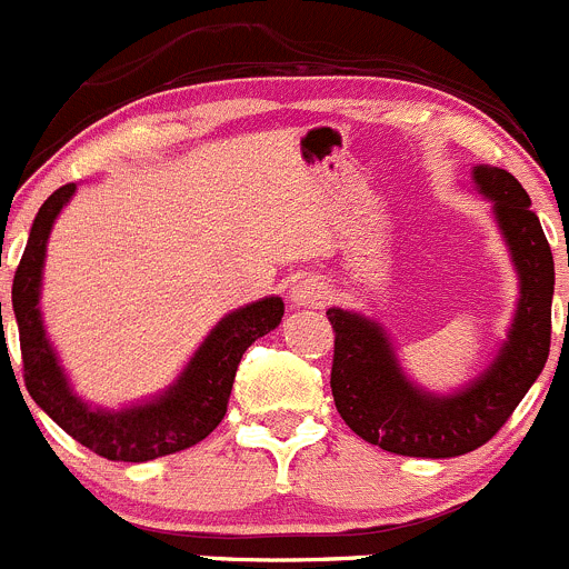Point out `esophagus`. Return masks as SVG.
<instances>
[{"label": "esophagus", "instance_id": "esophagus-1", "mask_svg": "<svg viewBox=\"0 0 569 569\" xmlns=\"http://www.w3.org/2000/svg\"><path fill=\"white\" fill-rule=\"evenodd\" d=\"M329 296H331L329 284H326L323 279H315V277L301 279V282L290 287V303L296 309H318L329 301Z\"/></svg>", "mask_w": 569, "mask_h": 569}]
</instances>
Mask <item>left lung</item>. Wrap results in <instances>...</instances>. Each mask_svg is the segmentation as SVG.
<instances>
[{
	"label": "left lung",
	"mask_w": 569,
	"mask_h": 569,
	"mask_svg": "<svg viewBox=\"0 0 569 569\" xmlns=\"http://www.w3.org/2000/svg\"><path fill=\"white\" fill-rule=\"evenodd\" d=\"M470 177L492 207L520 284L506 340L476 379L451 392L426 390L401 368L379 320L340 307L326 312L335 329L331 396L337 412L353 435L398 457L448 459L481 448L498 435L548 362L556 277L542 223L509 171L473 166Z\"/></svg>",
	"instance_id": "obj_1"
}]
</instances>
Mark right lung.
<instances>
[{"label": "right lung", "instance_id": "add662e5", "mask_svg": "<svg viewBox=\"0 0 569 569\" xmlns=\"http://www.w3.org/2000/svg\"><path fill=\"white\" fill-rule=\"evenodd\" d=\"M74 193L77 184L71 182L43 201L13 279V315L19 323L27 390L66 435L112 462H149L184 451L221 423L246 348L282 323L284 301L279 296H266L223 315L177 379L151 398L118 409L88 403L71 387L41 312L49 234Z\"/></svg>", "mask_w": 569, "mask_h": 569}]
</instances>
